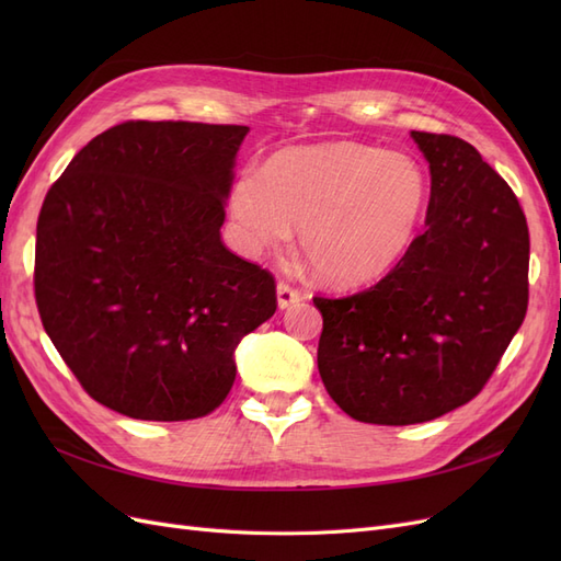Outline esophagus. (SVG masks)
<instances>
[{
  "mask_svg": "<svg viewBox=\"0 0 561 561\" xmlns=\"http://www.w3.org/2000/svg\"><path fill=\"white\" fill-rule=\"evenodd\" d=\"M276 299H278V309H290L295 304L301 301V293L295 290L287 283H278L276 285Z\"/></svg>",
  "mask_w": 561,
  "mask_h": 561,
  "instance_id": "34e87169",
  "label": "esophagus"
}]
</instances>
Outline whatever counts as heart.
Returning a JSON list of instances; mask_svg holds the SVG:
<instances>
[{
	"label": "heart",
	"instance_id": "obj_1",
	"mask_svg": "<svg viewBox=\"0 0 561 561\" xmlns=\"http://www.w3.org/2000/svg\"><path fill=\"white\" fill-rule=\"evenodd\" d=\"M428 178L400 151L360 142L287 147L266 171L243 168L229 190L233 241L257 257L299 229L322 283L358 287L393 271L416 241Z\"/></svg>",
	"mask_w": 561,
	"mask_h": 561
}]
</instances>
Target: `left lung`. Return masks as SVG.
<instances>
[{
    "instance_id": "obj_1",
    "label": "left lung",
    "mask_w": 561,
    "mask_h": 561,
    "mask_svg": "<svg viewBox=\"0 0 561 561\" xmlns=\"http://www.w3.org/2000/svg\"><path fill=\"white\" fill-rule=\"evenodd\" d=\"M412 138L431 168L426 231L369 290L313 299L322 383L351 419L379 426L470 402L529 301V229L511 186L461 138Z\"/></svg>"
}]
</instances>
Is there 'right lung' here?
Returning <instances> with one entry per match:
<instances>
[{
    "instance_id": "add662e5",
    "label": "right lung",
    "mask_w": 561,
    "mask_h": 561,
    "mask_svg": "<svg viewBox=\"0 0 561 561\" xmlns=\"http://www.w3.org/2000/svg\"><path fill=\"white\" fill-rule=\"evenodd\" d=\"M248 126L126 122L50 186L37 219L35 297L87 393L142 421L222 404L233 351L276 313L274 276L222 243Z\"/></svg>"
}]
</instances>
